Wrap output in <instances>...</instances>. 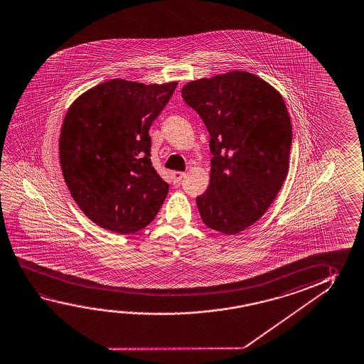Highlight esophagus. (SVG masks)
Instances as JSON below:
<instances>
[{
	"mask_svg": "<svg viewBox=\"0 0 364 364\" xmlns=\"http://www.w3.org/2000/svg\"><path fill=\"white\" fill-rule=\"evenodd\" d=\"M184 176L185 173H181V171H173V181H175V183H180Z\"/></svg>",
	"mask_w": 364,
	"mask_h": 364,
	"instance_id": "esophagus-1",
	"label": "esophagus"
}]
</instances>
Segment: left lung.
<instances>
[{
	"label": "left lung",
	"mask_w": 364,
	"mask_h": 364,
	"mask_svg": "<svg viewBox=\"0 0 364 364\" xmlns=\"http://www.w3.org/2000/svg\"><path fill=\"white\" fill-rule=\"evenodd\" d=\"M202 118L213 155L208 189L197 197L205 226L236 235L260 220L289 168L292 124L279 91L250 72L199 78L183 86Z\"/></svg>",
	"instance_id": "obj_1"
}]
</instances>
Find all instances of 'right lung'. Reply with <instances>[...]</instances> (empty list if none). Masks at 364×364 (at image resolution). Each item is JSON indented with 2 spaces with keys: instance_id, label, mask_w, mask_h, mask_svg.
Instances as JSON below:
<instances>
[{
  "instance_id": "obj_1",
  "label": "right lung",
  "mask_w": 364,
  "mask_h": 364,
  "mask_svg": "<svg viewBox=\"0 0 364 364\" xmlns=\"http://www.w3.org/2000/svg\"><path fill=\"white\" fill-rule=\"evenodd\" d=\"M178 82L144 85L122 78L85 91L68 107L60 162L71 197L85 215L112 232L149 225L168 193L149 159L152 122Z\"/></svg>"
}]
</instances>
